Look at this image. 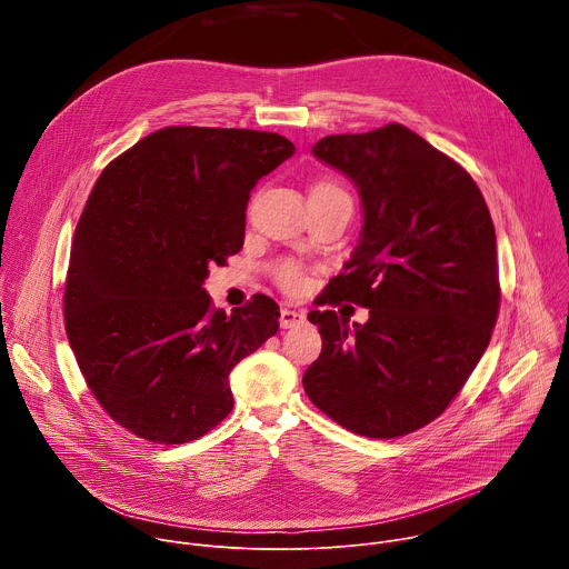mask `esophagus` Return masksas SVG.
<instances>
[{
    "instance_id": "1",
    "label": "esophagus",
    "mask_w": 569,
    "mask_h": 569,
    "mask_svg": "<svg viewBox=\"0 0 569 569\" xmlns=\"http://www.w3.org/2000/svg\"><path fill=\"white\" fill-rule=\"evenodd\" d=\"M303 319H306V312H303V310L281 308V312H279V323H281V329L299 327V323H303Z\"/></svg>"
}]
</instances>
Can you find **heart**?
<instances>
[{
	"label": "heart",
	"mask_w": 569,
	"mask_h": 569,
	"mask_svg": "<svg viewBox=\"0 0 569 569\" xmlns=\"http://www.w3.org/2000/svg\"><path fill=\"white\" fill-rule=\"evenodd\" d=\"M317 193H345V191H342L340 184L327 180V182H317V184L312 187V193H310V196H317ZM274 277H277V281H279L286 290H295V288H299V283H301V268H299L297 263H292V261H283V263H279V266L274 268Z\"/></svg>",
	"instance_id": "b5f03b06"
}]
</instances>
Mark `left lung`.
Segmentation results:
<instances>
[{
  "mask_svg": "<svg viewBox=\"0 0 569 569\" xmlns=\"http://www.w3.org/2000/svg\"><path fill=\"white\" fill-rule=\"evenodd\" d=\"M312 154L353 180L365 224L321 303L369 308L367 323L312 310L321 353L303 373L315 408L371 439L410 435L459 393L500 310L496 227L475 180L400 123L331 134Z\"/></svg>",
  "mask_w": 569,
  "mask_h": 569,
  "instance_id": "left-lung-1",
  "label": "left lung"
}]
</instances>
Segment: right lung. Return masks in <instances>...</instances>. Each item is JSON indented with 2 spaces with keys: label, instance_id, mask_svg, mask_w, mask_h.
Here are the masks:
<instances>
[{
  "label": "right lung",
  "instance_id": "1",
  "mask_svg": "<svg viewBox=\"0 0 569 569\" xmlns=\"http://www.w3.org/2000/svg\"><path fill=\"white\" fill-rule=\"evenodd\" d=\"M277 132L161 128L112 159L76 224L64 329L88 387L139 439H200L233 408L231 369L279 331L257 295L231 315L202 283L246 238L257 182L292 157Z\"/></svg>",
  "mask_w": 569,
  "mask_h": 569
}]
</instances>
